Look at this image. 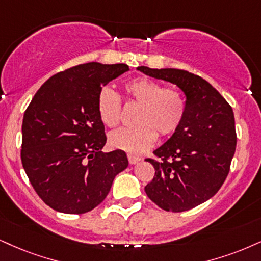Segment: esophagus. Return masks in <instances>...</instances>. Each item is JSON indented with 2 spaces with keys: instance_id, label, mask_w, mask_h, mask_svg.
<instances>
[{
  "instance_id": "34e87169",
  "label": "esophagus",
  "mask_w": 261,
  "mask_h": 261,
  "mask_svg": "<svg viewBox=\"0 0 261 261\" xmlns=\"http://www.w3.org/2000/svg\"><path fill=\"white\" fill-rule=\"evenodd\" d=\"M141 159L139 156H136V155H128V161H129V163L130 165H137V163H139V161H140Z\"/></svg>"
}]
</instances>
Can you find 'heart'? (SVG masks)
Returning a JSON list of instances; mask_svg holds the SVG:
<instances>
[{"instance_id":"obj_1","label":"heart","mask_w":261,"mask_h":261,"mask_svg":"<svg viewBox=\"0 0 261 261\" xmlns=\"http://www.w3.org/2000/svg\"><path fill=\"white\" fill-rule=\"evenodd\" d=\"M128 100L139 105L133 127L112 132L109 143L112 147L123 150L130 155H140L152 146L157 133L169 137L180 127L186 115V98L174 87L163 86L160 82L138 77L124 85ZM99 117L108 127H116L121 121L122 101L112 89L102 88L96 100Z\"/></svg>"}]
</instances>
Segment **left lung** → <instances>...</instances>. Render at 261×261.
Here are the masks:
<instances>
[{
	"instance_id": "left-lung-1",
	"label": "left lung",
	"mask_w": 261,
	"mask_h": 261,
	"mask_svg": "<svg viewBox=\"0 0 261 261\" xmlns=\"http://www.w3.org/2000/svg\"><path fill=\"white\" fill-rule=\"evenodd\" d=\"M138 70L176 85L186 95L184 121L153 151L161 161L145 160L156 170L145 192L167 212L189 211L213 197L229 174L237 143L232 108L211 83L185 70Z\"/></svg>"
}]
</instances>
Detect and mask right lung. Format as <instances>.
I'll use <instances>...</instances> for the list:
<instances>
[{"instance_id":"right-lung-1","label":"right lung","mask_w":261,"mask_h":261,"mask_svg":"<svg viewBox=\"0 0 261 261\" xmlns=\"http://www.w3.org/2000/svg\"><path fill=\"white\" fill-rule=\"evenodd\" d=\"M125 64H81L48 79L22 118L21 163L32 188L54 211L83 214L104 201L128 167L124 151L101 152L105 127L96 100Z\"/></svg>"}]
</instances>
